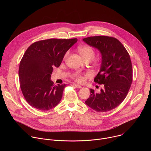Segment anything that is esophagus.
I'll return each instance as SVG.
<instances>
[{"instance_id":"1","label":"esophagus","mask_w":151,"mask_h":151,"mask_svg":"<svg viewBox=\"0 0 151 151\" xmlns=\"http://www.w3.org/2000/svg\"><path fill=\"white\" fill-rule=\"evenodd\" d=\"M73 86H75V87H76V88H82V87H81V85H78V84H76V83H73Z\"/></svg>"}]
</instances>
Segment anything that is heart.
<instances>
[{
    "label": "heart",
    "mask_w": 151,
    "mask_h": 151,
    "mask_svg": "<svg viewBox=\"0 0 151 151\" xmlns=\"http://www.w3.org/2000/svg\"><path fill=\"white\" fill-rule=\"evenodd\" d=\"M78 51L79 54L81 55L82 58L85 61H87V60L91 61L95 57V51L91 47H89V46L80 47L78 48ZM68 55H69V52H67L65 54V55H64V58L66 59L68 57ZM73 78L76 81L79 82H82L83 81V76L78 73H76L73 75Z\"/></svg>",
    "instance_id": "1"
}]
</instances>
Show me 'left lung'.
Returning a JSON list of instances; mask_svg holds the SVG:
<instances>
[{"mask_svg":"<svg viewBox=\"0 0 151 151\" xmlns=\"http://www.w3.org/2000/svg\"><path fill=\"white\" fill-rule=\"evenodd\" d=\"M83 41L101 54L100 71L94 81L103 87L100 93L90 89V96L85 102L97 112H108L123 101L131 87L133 69L130 55L113 37L91 36L83 39Z\"/></svg>","mask_w":151,"mask_h":151,"instance_id":"left-lung-1","label":"left lung"}]
</instances>
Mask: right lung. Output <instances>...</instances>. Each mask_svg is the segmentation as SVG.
<instances>
[{"instance_id":"right-lung-1","label":"right lung","mask_w":151,"mask_h":151,"mask_svg":"<svg viewBox=\"0 0 151 151\" xmlns=\"http://www.w3.org/2000/svg\"><path fill=\"white\" fill-rule=\"evenodd\" d=\"M78 41L50 39L36 42L26 51L19 66L20 88L27 102L39 111H49L60 101L66 84L54 85L51 80L66 52Z\"/></svg>"}]
</instances>
